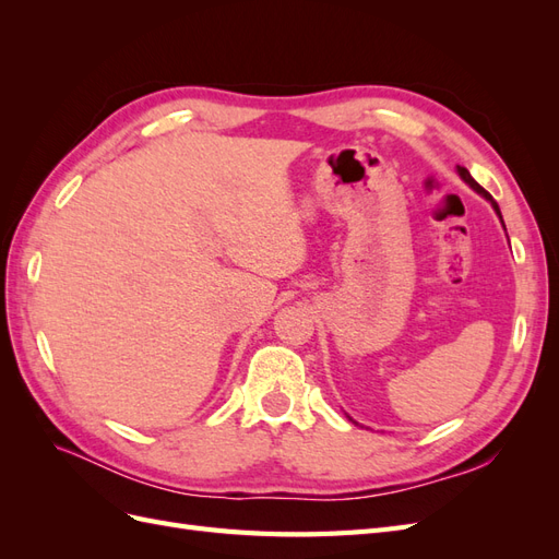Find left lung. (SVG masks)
Returning <instances> with one entry per match:
<instances>
[{
  "label": "left lung",
  "instance_id": "8db88e82",
  "mask_svg": "<svg viewBox=\"0 0 559 559\" xmlns=\"http://www.w3.org/2000/svg\"><path fill=\"white\" fill-rule=\"evenodd\" d=\"M456 170H460V177H462V179H464V181H466V183L471 186V189H473V191H476V193H480V195H483L485 200H489V202H492V207H495V212H497V214H499V218H501V212H499V205H497V202H495V198H492V195H489V193H487V191L483 189V186H480V183H478L476 179H473V177L468 175V170H466V167H456ZM501 224H503V222H501Z\"/></svg>",
  "mask_w": 559,
  "mask_h": 559
}]
</instances>
